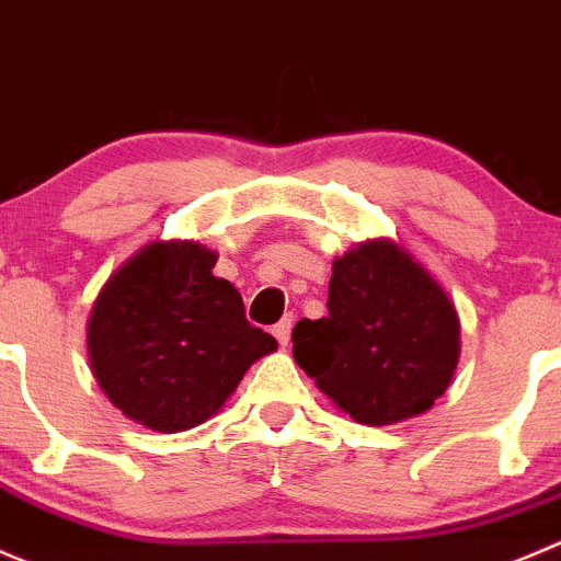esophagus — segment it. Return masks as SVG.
Masks as SVG:
<instances>
[{
    "mask_svg": "<svg viewBox=\"0 0 561 561\" xmlns=\"http://www.w3.org/2000/svg\"><path fill=\"white\" fill-rule=\"evenodd\" d=\"M290 329H293L290 314H285V318L274 325V336L279 340V345H287V342H290Z\"/></svg>",
    "mask_w": 561,
    "mask_h": 561,
    "instance_id": "34e87169",
    "label": "esophagus"
}]
</instances>
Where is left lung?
I'll use <instances>...</instances> for the list:
<instances>
[{"label":"left lung","instance_id":"obj_1","mask_svg":"<svg viewBox=\"0 0 561 561\" xmlns=\"http://www.w3.org/2000/svg\"><path fill=\"white\" fill-rule=\"evenodd\" d=\"M329 314L301 318L293 358L362 425H394L447 391L460 353L453 301L391 241L334 260Z\"/></svg>","mask_w":561,"mask_h":561}]
</instances>
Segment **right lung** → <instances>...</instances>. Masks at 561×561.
Returning a JSON list of instances; mask_svg holds the SVG:
<instances>
[{"instance_id": "add662e5", "label": "right lung", "mask_w": 561, "mask_h": 561, "mask_svg": "<svg viewBox=\"0 0 561 561\" xmlns=\"http://www.w3.org/2000/svg\"><path fill=\"white\" fill-rule=\"evenodd\" d=\"M216 254L194 241L150 243L98 296L87 325L103 394L159 433L203 425L276 340L254 329L243 298L214 276Z\"/></svg>"}]
</instances>
